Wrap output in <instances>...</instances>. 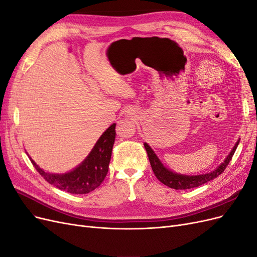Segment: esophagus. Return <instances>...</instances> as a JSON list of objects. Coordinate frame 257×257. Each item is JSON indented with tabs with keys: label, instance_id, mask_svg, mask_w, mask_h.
<instances>
[{
	"label": "esophagus",
	"instance_id": "obj_1",
	"mask_svg": "<svg viewBox=\"0 0 257 257\" xmlns=\"http://www.w3.org/2000/svg\"><path fill=\"white\" fill-rule=\"evenodd\" d=\"M137 112H136V110L135 109H130L128 111H127V114H132V115H135Z\"/></svg>",
	"mask_w": 257,
	"mask_h": 257
}]
</instances>
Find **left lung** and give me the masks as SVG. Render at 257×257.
<instances>
[{"label": "left lung", "instance_id": "left-lung-1", "mask_svg": "<svg viewBox=\"0 0 257 257\" xmlns=\"http://www.w3.org/2000/svg\"><path fill=\"white\" fill-rule=\"evenodd\" d=\"M238 144H239V141L234 146V148H232V150L228 154V157L225 159L222 164L220 166H217L216 169H214L213 172L204 174V175H197V176H186V175L173 173L172 170H169L162 164L161 161L157 157V154L154 153V151L151 149L149 145L146 143L144 145H145L146 151L148 153V158H149L150 164L155 177H157L163 184L169 186V188L175 189V190H188L192 188H197V186L203 185L208 181L213 180V179L216 178L217 176H220L224 172L225 168L227 167L228 163L230 162L232 155H234L237 149Z\"/></svg>", "mask_w": 257, "mask_h": 257}]
</instances>
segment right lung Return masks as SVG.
Here are the masks:
<instances>
[{"label":"right lung","instance_id":"1","mask_svg":"<svg viewBox=\"0 0 257 257\" xmlns=\"http://www.w3.org/2000/svg\"><path fill=\"white\" fill-rule=\"evenodd\" d=\"M114 128L115 123L104 132L81 164L69 173L62 175L46 173L32 159L30 160L45 180L56 188L72 194L90 193L102 184L108 173L115 138Z\"/></svg>","mask_w":257,"mask_h":257}]
</instances>
